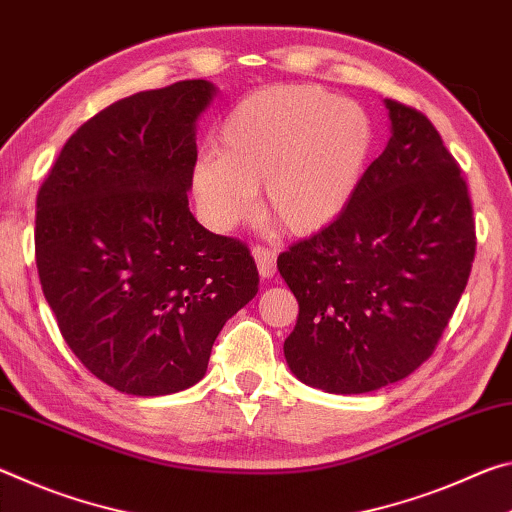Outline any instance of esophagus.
<instances>
[{"label":"esophagus","instance_id":"1","mask_svg":"<svg viewBox=\"0 0 512 512\" xmlns=\"http://www.w3.org/2000/svg\"><path fill=\"white\" fill-rule=\"evenodd\" d=\"M251 256H254L258 274H261L263 279H270V276H274V272H276L274 251L265 249V247H254V249H251Z\"/></svg>","mask_w":512,"mask_h":512}]
</instances>
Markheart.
<instances>
[{"mask_svg":"<svg viewBox=\"0 0 512 512\" xmlns=\"http://www.w3.org/2000/svg\"><path fill=\"white\" fill-rule=\"evenodd\" d=\"M374 149L370 113L317 86H270L231 108L220 152L208 149L190 172L197 211L211 229L231 231L263 213L295 238L315 236L345 215Z\"/></svg>","mask_w":512,"mask_h":512,"instance_id":"b5f03b06","label":"heart"}]
</instances>
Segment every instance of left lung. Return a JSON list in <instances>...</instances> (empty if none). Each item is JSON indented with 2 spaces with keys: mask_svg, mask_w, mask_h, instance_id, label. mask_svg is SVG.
<instances>
[{
  "mask_svg": "<svg viewBox=\"0 0 512 512\" xmlns=\"http://www.w3.org/2000/svg\"><path fill=\"white\" fill-rule=\"evenodd\" d=\"M383 104L390 140L345 215L276 261L299 301L290 372L333 395L397 383L433 354L476 251L467 183L440 133L415 108Z\"/></svg>",
  "mask_w": 512,
  "mask_h": 512,
  "instance_id": "obj_1",
  "label": "left lung"
}]
</instances>
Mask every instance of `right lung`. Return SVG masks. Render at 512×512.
Returning <instances> with one entry per match:
<instances>
[{
    "mask_svg": "<svg viewBox=\"0 0 512 512\" xmlns=\"http://www.w3.org/2000/svg\"><path fill=\"white\" fill-rule=\"evenodd\" d=\"M211 81L136 92L81 124L36 201L40 286L86 370L136 397L204 379L213 342L258 292L249 249L188 208Z\"/></svg>",
    "mask_w": 512,
    "mask_h": 512,
    "instance_id": "add662e5",
    "label": "right lung"
}]
</instances>
